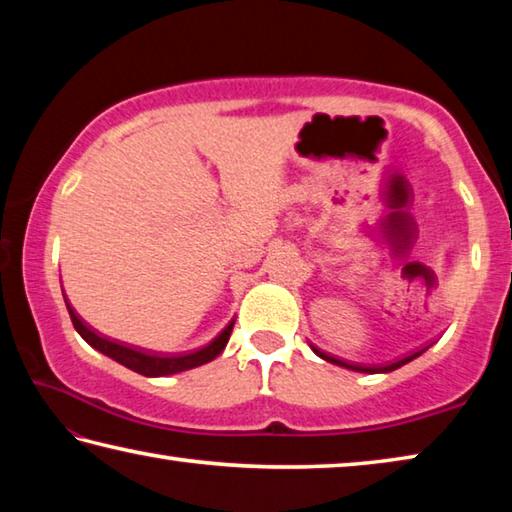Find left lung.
I'll return each mask as SVG.
<instances>
[{"label":"left lung","mask_w":512,"mask_h":512,"mask_svg":"<svg viewBox=\"0 0 512 512\" xmlns=\"http://www.w3.org/2000/svg\"><path fill=\"white\" fill-rule=\"evenodd\" d=\"M315 353L321 357V360H326V362H330V364H337V366H344V369H351V371H357V373H389V371L400 369L402 364H407V362L414 360V357L420 355V353H414V355L405 357V360L393 362V364H387V366H355V364H348V362L337 360V357H330V355H326V353H321V351H317V348H315Z\"/></svg>","instance_id":"obj_1"}]
</instances>
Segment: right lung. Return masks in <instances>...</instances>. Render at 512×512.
<instances>
[{
	"mask_svg": "<svg viewBox=\"0 0 512 512\" xmlns=\"http://www.w3.org/2000/svg\"><path fill=\"white\" fill-rule=\"evenodd\" d=\"M65 303H67L71 324H74L76 333L83 337L89 346L96 348L98 353L107 355V357H110V360L123 364L125 369L146 375V378H164V375H175V373H182V371H191V369H195V366H202L206 362L215 360V357H218L224 351V346H227L229 335H231V328H233V321H231V324L224 328L222 333L215 337L209 346H204L202 351H195V353H188V355H179V357H161V355L134 351V348H130V346H123V344L110 342V339H105V337H98L94 330H89L83 324V321L78 319L76 312L71 310L69 301H65Z\"/></svg>",
	"mask_w": 512,
	"mask_h": 512,
	"instance_id": "add662e5",
	"label": "right lung"
}]
</instances>
